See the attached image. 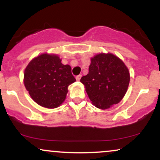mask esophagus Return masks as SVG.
I'll return each mask as SVG.
<instances>
[{
	"label": "esophagus",
	"mask_w": 160,
	"mask_h": 160,
	"mask_svg": "<svg viewBox=\"0 0 160 160\" xmlns=\"http://www.w3.org/2000/svg\"><path fill=\"white\" fill-rule=\"evenodd\" d=\"M81 77H82V75H81V74H79V75H78V76L76 77V80H78V81H80V78H81Z\"/></svg>",
	"instance_id": "obj_1"
}]
</instances>
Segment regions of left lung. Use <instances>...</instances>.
Returning <instances> with one entry per match:
<instances>
[{
  "instance_id": "left-lung-1",
  "label": "left lung",
  "mask_w": 160,
  "mask_h": 160,
  "mask_svg": "<svg viewBox=\"0 0 160 160\" xmlns=\"http://www.w3.org/2000/svg\"><path fill=\"white\" fill-rule=\"evenodd\" d=\"M129 80L127 67L111 53H100L92 58L89 74L80 79L92 103L102 110L122 100Z\"/></svg>"
}]
</instances>
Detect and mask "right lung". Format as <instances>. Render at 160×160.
I'll return each instance as SVG.
<instances>
[{
	"mask_svg": "<svg viewBox=\"0 0 160 160\" xmlns=\"http://www.w3.org/2000/svg\"><path fill=\"white\" fill-rule=\"evenodd\" d=\"M61 62L56 55L44 53L32 59L25 70V88L42 107H58L65 100L68 86L76 81L71 66Z\"/></svg>",
	"mask_w": 160,
	"mask_h": 160,
	"instance_id": "add662e5",
	"label": "right lung"
}]
</instances>
